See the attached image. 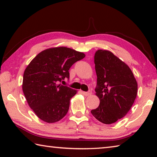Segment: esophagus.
I'll return each instance as SVG.
<instances>
[{"label":"esophagus","mask_w":157,"mask_h":157,"mask_svg":"<svg viewBox=\"0 0 157 157\" xmlns=\"http://www.w3.org/2000/svg\"><path fill=\"white\" fill-rule=\"evenodd\" d=\"M82 94H83V95H85V96H89V95H91L92 92H91V91H86V92L82 91Z\"/></svg>","instance_id":"obj_1"}]
</instances>
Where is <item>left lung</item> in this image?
I'll return each instance as SVG.
<instances>
[{"mask_svg":"<svg viewBox=\"0 0 157 157\" xmlns=\"http://www.w3.org/2000/svg\"><path fill=\"white\" fill-rule=\"evenodd\" d=\"M94 63L97 75L95 91L100 105L91 112L101 123L112 124L123 118L132 107L137 82L129 66L109 50L96 51Z\"/></svg>","mask_w":157,"mask_h":157,"instance_id":"left-lung-1","label":"left lung"}]
</instances>
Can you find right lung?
<instances>
[{"instance_id": "right-lung-1", "label": "right lung", "mask_w": 157, "mask_h": 157, "mask_svg": "<svg viewBox=\"0 0 157 157\" xmlns=\"http://www.w3.org/2000/svg\"><path fill=\"white\" fill-rule=\"evenodd\" d=\"M84 57L83 52L66 47L52 48L39 53L29 63L23 73V91L41 120L55 123L67 113L77 91L59 83L69 79V69Z\"/></svg>"}]
</instances>
